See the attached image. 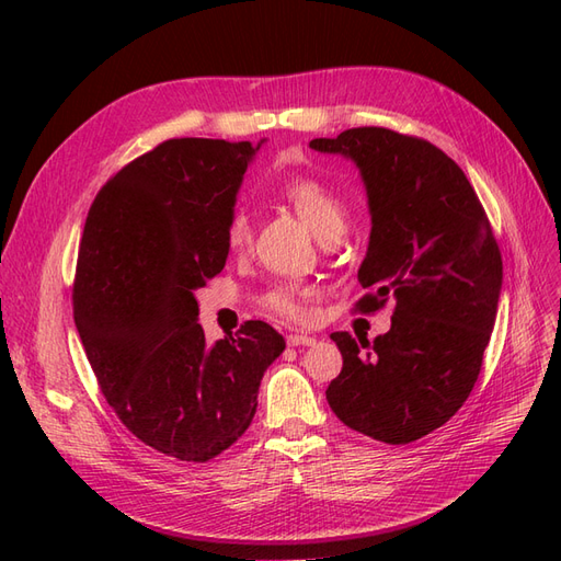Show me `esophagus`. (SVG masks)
<instances>
[{
    "mask_svg": "<svg viewBox=\"0 0 561 561\" xmlns=\"http://www.w3.org/2000/svg\"><path fill=\"white\" fill-rule=\"evenodd\" d=\"M311 344H316V339L309 334H299V332L287 334V346H311Z\"/></svg>",
    "mask_w": 561,
    "mask_h": 561,
    "instance_id": "obj_1",
    "label": "esophagus"
}]
</instances>
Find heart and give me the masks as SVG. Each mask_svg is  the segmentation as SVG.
I'll return each instance as SVG.
<instances>
[{
  "label": "heart",
  "mask_w": 561,
  "mask_h": 561,
  "mask_svg": "<svg viewBox=\"0 0 561 561\" xmlns=\"http://www.w3.org/2000/svg\"><path fill=\"white\" fill-rule=\"evenodd\" d=\"M280 198L290 206L297 217L307 225L320 241L330 239L334 233H344L346 227V208L330 186L313 178H290L280 184ZM227 248L241 254L250 248L252 227L250 217L243 210H236L227 222ZM262 309L285 320H304L307 318V290L295 283H280L268 287L260 297Z\"/></svg>",
  "instance_id": "heart-1"
}]
</instances>
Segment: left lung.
I'll list each match as a JSON object with an SVG mask.
<instances>
[{"instance_id":"left-lung-1","label":"left lung","mask_w":561,"mask_h":561,"mask_svg":"<svg viewBox=\"0 0 561 561\" xmlns=\"http://www.w3.org/2000/svg\"><path fill=\"white\" fill-rule=\"evenodd\" d=\"M360 168L371 233L355 309L396 301L375 342L330 334L344 367L325 396L348 428L386 445L433 433L461 410L480 377L503 283L501 250L466 173L414 135L363 126L311 140Z\"/></svg>"}]
</instances>
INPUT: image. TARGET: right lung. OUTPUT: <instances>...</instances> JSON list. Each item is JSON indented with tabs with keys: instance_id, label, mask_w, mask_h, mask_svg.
Returning <instances> with one entry per match:
<instances>
[{
	"instance_id": "1",
	"label": "right lung",
	"mask_w": 561,
	"mask_h": 561,
	"mask_svg": "<svg viewBox=\"0 0 561 561\" xmlns=\"http://www.w3.org/2000/svg\"><path fill=\"white\" fill-rule=\"evenodd\" d=\"M250 142L173 138L98 192L72 287L75 325L124 426L157 451L206 463L257 412L260 381L285 348L264 320L206 344L194 290L227 262V222Z\"/></svg>"
}]
</instances>
